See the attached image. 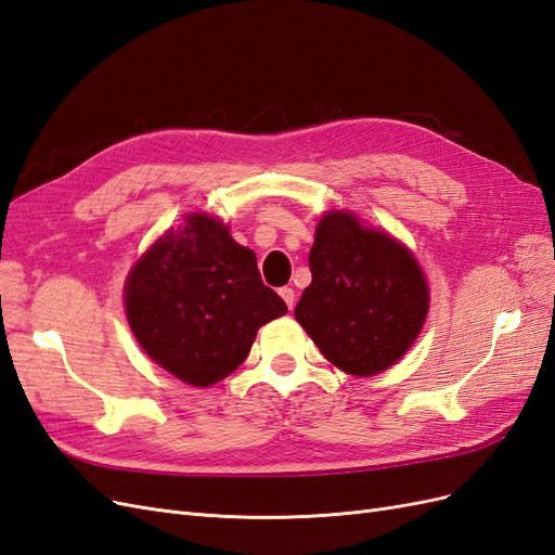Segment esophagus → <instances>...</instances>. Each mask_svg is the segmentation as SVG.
Listing matches in <instances>:
<instances>
[{"label":"esophagus","mask_w":555,"mask_h":555,"mask_svg":"<svg viewBox=\"0 0 555 555\" xmlns=\"http://www.w3.org/2000/svg\"><path fill=\"white\" fill-rule=\"evenodd\" d=\"M280 296H282L284 304H287V308L292 310L294 304H296V292H294L292 287H282V289H280Z\"/></svg>","instance_id":"1"}]
</instances>
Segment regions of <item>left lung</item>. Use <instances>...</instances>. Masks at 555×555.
Listing matches in <instances>:
<instances>
[{
  "instance_id": "8db88e82",
  "label": "left lung",
  "mask_w": 555,
  "mask_h": 555,
  "mask_svg": "<svg viewBox=\"0 0 555 555\" xmlns=\"http://www.w3.org/2000/svg\"><path fill=\"white\" fill-rule=\"evenodd\" d=\"M312 282L294 310L340 371L371 377L393 365L428 314V284L412 251L354 212L331 210L310 249Z\"/></svg>"
}]
</instances>
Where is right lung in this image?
Wrapping results in <instances>:
<instances>
[{
    "mask_svg": "<svg viewBox=\"0 0 555 555\" xmlns=\"http://www.w3.org/2000/svg\"><path fill=\"white\" fill-rule=\"evenodd\" d=\"M125 310L150 359L184 384L210 386L236 371L257 331L287 306L261 282L255 251L222 220L192 212L133 263Z\"/></svg>",
    "mask_w": 555,
    "mask_h": 555,
    "instance_id": "obj_1",
    "label": "right lung"
}]
</instances>
